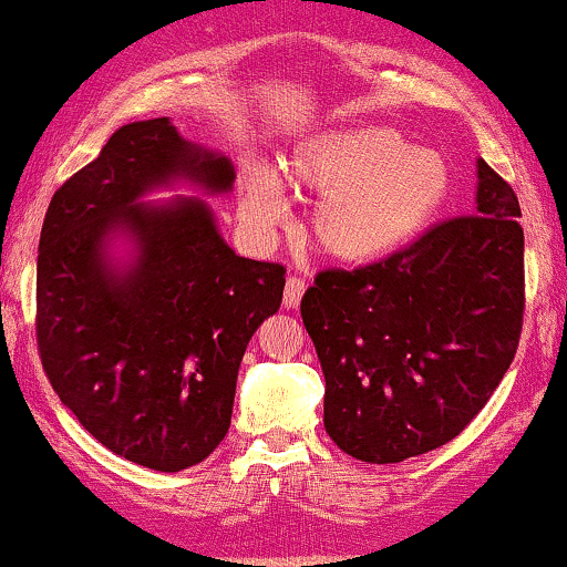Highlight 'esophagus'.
<instances>
[{
  "label": "esophagus",
  "mask_w": 567,
  "mask_h": 567,
  "mask_svg": "<svg viewBox=\"0 0 567 567\" xmlns=\"http://www.w3.org/2000/svg\"><path fill=\"white\" fill-rule=\"evenodd\" d=\"M305 289H307V284L301 281L299 276H289V278H286V289H284V307H289V309L299 307L301 297H305Z\"/></svg>",
  "instance_id": "1"
}]
</instances>
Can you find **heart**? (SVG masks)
<instances>
[{
    "mask_svg": "<svg viewBox=\"0 0 567 567\" xmlns=\"http://www.w3.org/2000/svg\"><path fill=\"white\" fill-rule=\"evenodd\" d=\"M293 196H320L309 216V239L324 258L371 262L421 235L454 190L444 154L413 146L390 126H336L307 136L284 162ZM243 216L270 229L284 216V196L268 169L243 181Z\"/></svg>",
    "mask_w": 567,
    "mask_h": 567,
    "instance_id": "heart-1",
    "label": "heart"
}]
</instances>
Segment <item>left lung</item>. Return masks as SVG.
Listing matches in <instances>:
<instances>
[{
    "label": "left lung",
    "mask_w": 567,
    "mask_h": 567,
    "mask_svg": "<svg viewBox=\"0 0 567 567\" xmlns=\"http://www.w3.org/2000/svg\"><path fill=\"white\" fill-rule=\"evenodd\" d=\"M477 208L384 260L320 270L301 320L324 374V431L392 464L460 436L514 361L524 229L511 185L477 159Z\"/></svg>",
    "instance_id": "obj_1"
}]
</instances>
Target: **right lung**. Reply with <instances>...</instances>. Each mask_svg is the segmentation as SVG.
I'll return each mask as SVG.
<instances>
[{
  "mask_svg": "<svg viewBox=\"0 0 567 567\" xmlns=\"http://www.w3.org/2000/svg\"><path fill=\"white\" fill-rule=\"evenodd\" d=\"M175 177L224 193L235 167L167 118L121 126L53 193L35 276L53 392L105 449L159 472L204 462L227 436L239 361L286 284L281 262L235 255L204 200L136 204ZM115 230L137 243L126 271L106 260Z\"/></svg>",
  "mask_w": 567,
  "mask_h": 567,
  "instance_id": "obj_1",
  "label": "right lung"
}]
</instances>
